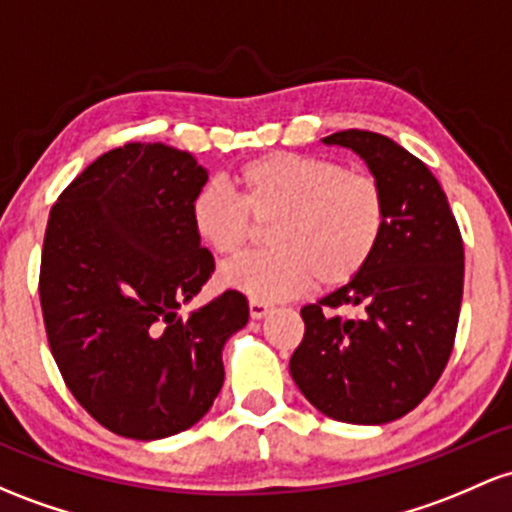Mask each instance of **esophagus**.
Wrapping results in <instances>:
<instances>
[{"mask_svg":"<svg viewBox=\"0 0 512 512\" xmlns=\"http://www.w3.org/2000/svg\"><path fill=\"white\" fill-rule=\"evenodd\" d=\"M269 311H272V308H269L265 301H250V316H252V318H255V320L265 318Z\"/></svg>","mask_w":512,"mask_h":512,"instance_id":"esophagus-1","label":"esophagus"}]
</instances>
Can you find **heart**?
Segmentation results:
<instances>
[{"mask_svg": "<svg viewBox=\"0 0 512 512\" xmlns=\"http://www.w3.org/2000/svg\"><path fill=\"white\" fill-rule=\"evenodd\" d=\"M235 194L206 184L192 201V228L213 255L233 257L272 223L269 245L218 272L226 289L252 301H282L311 289L350 284L367 269L386 233V194L364 170L328 157L269 153L247 160L233 177Z\"/></svg>", "mask_w": 512, "mask_h": 512, "instance_id": "1", "label": "heart"}]
</instances>
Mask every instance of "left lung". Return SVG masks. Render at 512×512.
<instances>
[{
	"instance_id": "obj_1",
	"label": "left lung",
	"mask_w": 512,
	"mask_h": 512,
	"mask_svg": "<svg viewBox=\"0 0 512 512\" xmlns=\"http://www.w3.org/2000/svg\"><path fill=\"white\" fill-rule=\"evenodd\" d=\"M364 160L386 194V233L367 269L318 303L289 372L311 406L352 425L411 413L452 355L464 286V245L440 182L418 157L372 131L323 138ZM355 307L357 319L330 310Z\"/></svg>"
}]
</instances>
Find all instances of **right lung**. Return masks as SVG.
Instances as JSON below:
<instances>
[{"label": "right lung", "mask_w": 512, "mask_h": 512, "mask_svg": "<svg viewBox=\"0 0 512 512\" xmlns=\"http://www.w3.org/2000/svg\"><path fill=\"white\" fill-rule=\"evenodd\" d=\"M209 170L162 143L109 150L60 194L41 257V308L67 389L104 428L162 440L199 423L223 386V347L250 318L226 291L189 318L213 257L192 228Z\"/></svg>", "instance_id": "right-lung-1"}]
</instances>
